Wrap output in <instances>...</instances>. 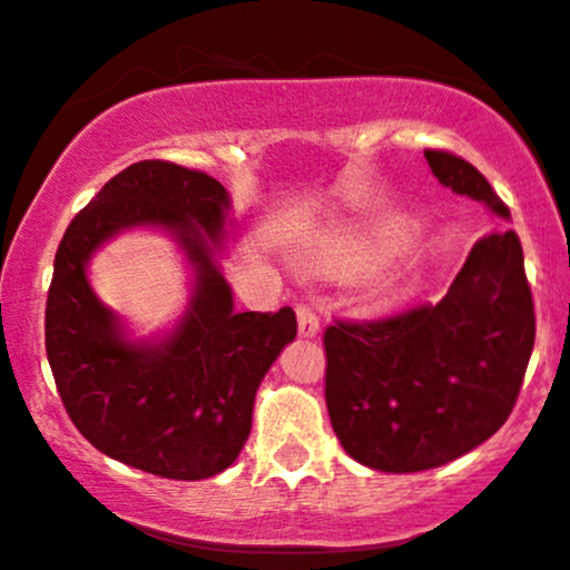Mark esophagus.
<instances>
[{"mask_svg": "<svg viewBox=\"0 0 570 570\" xmlns=\"http://www.w3.org/2000/svg\"><path fill=\"white\" fill-rule=\"evenodd\" d=\"M297 330L303 337L318 335V316L311 305H297Z\"/></svg>", "mask_w": 570, "mask_h": 570, "instance_id": "1", "label": "esophagus"}]
</instances>
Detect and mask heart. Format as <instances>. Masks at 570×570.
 Instances as JSON below:
<instances>
[{"label": "heart", "mask_w": 570, "mask_h": 570, "mask_svg": "<svg viewBox=\"0 0 570 570\" xmlns=\"http://www.w3.org/2000/svg\"><path fill=\"white\" fill-rule=\"evenodd\" d=\"M403 227H405L403 218H390V222H379L367 229H356V233L343 237L333 252L324 254L322 259H318V267L327 273H335V271H343V267H352L362 259H371V256L384 252V248L390 246L400 233H403ZM409 267H411L409 259L390 262V265L373 278V295L376 297L395 295V289L400 286V281L405 278Z\"/></svg>", "instance_id": "heart-1"}]
</instances>
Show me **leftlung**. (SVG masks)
<instances>
[{
  "instance_id": "left-lung-1",
  "label": "left lung",
  "mask_w": 570,
  "mask_h": 570,
  "mask_svg": "<svg viewBox=\"0 0 570 570\" xmlns=\"http://www.w3.org/2000/svg\"><path fill=\"white\" fill-rule=\"evenodd\" d=\"M446 189L511 218L471 161L424 151ZM535 341L533 295L514 229L481 237L441 303L324 330V397L348 458L416 473L462 458L514 409Z\"/></svg>"
}]
</instances>
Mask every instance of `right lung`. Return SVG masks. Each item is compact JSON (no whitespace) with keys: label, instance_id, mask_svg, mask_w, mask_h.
Instances as JSON below:
<instances>
[{"label":"right lung","instance_id":"obj_1","mask_svg":"<svg viewBox=\"0 0 570 570\" xmlns=\"http://www.w3.org/2000/svg\"><path fill=\"white\" fill-rule=\"evenodd\" d=\"M165 228L187 256L193 297L170 334L128 337L88 284L90 256L129 228ZM229 194L210 175L137 161L72 218L53 259L46 352L80 435L108 458L161 479L227 471L252 433L262 379L295 341L292 308L237 314L216 252L227 243Z\"/></svg>","mask_w":570,"mask_h":570}]
</instances>
